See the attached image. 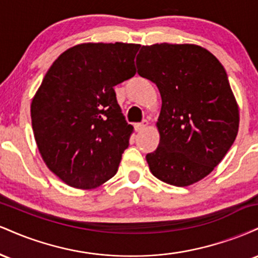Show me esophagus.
<instances>
[{
  "label": "esophagus",
  "instance_id": "1",
  "mask_svg": "<svg viewBox=\"0 0 258 258\" xmlns=\"http://www.w3.org/2000/svg\"><path fill=\"white\" fill-rule=\"evenodd\" d=\"M147 125H148V121H147V120H143V121H142V122L136 123V125H135V130H136V131H137V132H139V131H142V130L146 128Z\"/></svg>",
  "mask_w": 258,
  "mask_h": 258
}]
</instances>
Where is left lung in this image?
I'll return each mask as SVG.
<instances>
[{
  "label": "left lung",
  "mask_w": 258,
  "mask_h": 258,
  "mask_svg": "<svg viewBox=\"0 0 258 258\" xmlns=\"http://www.w3.org/2000/svg\"><path fill=\"white\" fill-rule=\"evenodd\" d=\"M136 63L162 100L160 143L146 156L150 171L167 184H193L220 164L238 135V104L226 70L195 44L143 46Z\"/></svg>",
  "instance_id": "obj_1"
}]
</instances>
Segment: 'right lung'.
I'll return each mask as SVG.
<instances>
[{
  "mask_svg": "<svg viewBox=\"0 0 258 258\" xmlns=\"http://www.w3.org/2000/svg\"><path fill=\"white\" fill-rule=\"evenodd\" d=\"M141 44L82 43L61 53L31 103L42 159L63 182L92 189L117 172L133 127L114 86L136 75Z\"/></svg>",
  "mask_w": 258,
  "mask_h": 258,
  "instance_id": "add662e5",
  "label": "right lung"
}]
</instances>
